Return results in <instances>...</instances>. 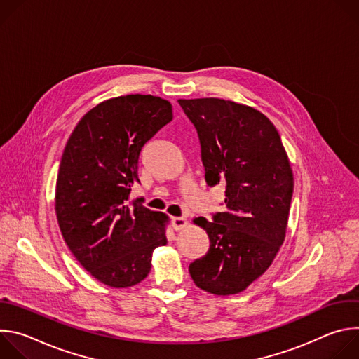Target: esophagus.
<instances>
[{
    "label": "esophagus",
    "instance_id": "1",
    "mask_svg": "<svg viewBox=\"0 0 359 359\" xmlns=\"http://www.w3.org/2000/svg\"><path fill=\"white\" fill-rule=\"evenodd\" d=\"M170 224H172L173 230L177 231V230H182V229H184L187 226V220L183 219V217H172L170 219Z\"/></svg>",
    "mask_w": 359,
    "mask_h": 359
}]
</instances>
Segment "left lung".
<instances>
[{"mask_svg": "<svg viewBox=\"0 0 359 359\" xmlns=\"http://www.w3.org/2000/svg\"><path fill=\"white\" fill-rule=\"evenodd\" d=\"M194 125L208 186H226L224 210L193 220L209 251L189 266L194 284L215 295L244 291L284 243L294 189L281 137L260 111L219 97L179 99Z\"/></svg>", "mask_w": 359, "mask_h": 359, "instance_id": "8db88e82", "label": "left lung"}]
</instances>
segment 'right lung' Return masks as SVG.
<instances>
[{
  "label": "right lung",
  "mask_w": 359,
  "mask_h": 359,
  "mask_svg": "<svg viewBox=\"0 0 359 359\" xmlns=\"http://www.w3.org/2000/svg\"><path fill=\"white\" fill-rule=\"evenodd\" d=\"M173 119L172 104L151 95L100 102L72 130L55 187L61 234L79 264L114 288L139 284L153 250L166 244L169 217L151 212L130 190L144 143Z\"/></svg>",
  "instance_id": "1"
}]
</instances>
